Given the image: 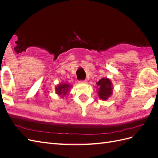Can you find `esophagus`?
I'll return each mask as SVG.
<instances>
[{
  "instance_id": "34e87169",
  "label": "esophagus",
  "mask_w": 158,
  "mask_h": 158,
  "mask_svg": "<svg viewBox=\"0 0 158 158\" xmlns=\"http://www.w3.org/2000/svg\"><path fill=\"white\" fill-rule=\"evenodd\" d=\"M80 84H86L87 83V80H81L79 82Z\"/></svg>"
}]
</instances>
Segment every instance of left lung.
<instances>
[{
	"label": "left lung",
	"instance_id": "obj_1",
	"mask_svg": "<svg viewBox=\"0 0 158 158\" xmlns=\"http://www.w3.org/2000/svg\"><path fill=\"white\" fill-rule=\"evenodd\" d=\"M97 86V93L99 98L106 101L109 98H110L113 94V84L111 80L107 78H102L100 79L96 83Z\"/></svg>",
	"mask_w": 158,
	"mask_h": 158
}]
</instances>
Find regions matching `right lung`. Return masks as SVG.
I'll return each mask as SVG.
<instances>
[{"instance_id":"add662e5","label":"right lung","mask_w":158,"mask_h":158,"mask_svg":"<svg viewBox=\"0 0 158 158\" xmlns=\"http://www.w3.org/2000/svg\"><path fill=\"white\" fill-rule=\"evenodd\" d=\"M71 88L72 85L67 83L59 84L56 86H55V92L57 95H60L61 98H63L66 95H67Z\"/></svg>"}]
</instances>
